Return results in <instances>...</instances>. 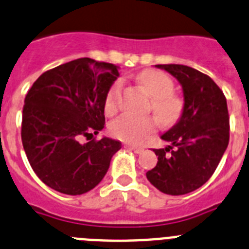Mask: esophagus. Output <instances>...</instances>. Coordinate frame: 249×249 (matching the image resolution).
<instances>
[{"instance_id":"obj_1","label":"esophagus","mask_w":249,"mask_h":249,"mask_svg":"<svg viewBox=\"0 0 249 249\" xmlns=\"http://www.w3.org/2000/svg\"><path fill=\"white\" fill-rule=\"evenodd\" d=\"M128 147L132 149V151L135 152V153H141V152L143 151V148H142V147L135 146V144H128Z\"/></svg>"}]
</instances>
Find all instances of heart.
<instances>
[{
    "label": "heart",
    "mask_w": 249,
    "mask_h": 249,
    "mask_svg": "<svg viewBox=\"0 0 249 249\" xmlns=\"http://www.w3.org/2000/svg\"><path fill=\"white\" fill-rule=\"evenodd\" d=\"M138 81L152 97V108L160 122L169 124L181 114L182 102L173 96V82L166 73L156 70H146L138 74ZM121 81H116L106 94L105 108L108 114L117 111L121 93ZM156 129V120L152 117H137L122 114L109 124L112 136L124 142L140 143Z\"/></svg>",
    "instance_id": "obj_1"
}]
</instances>
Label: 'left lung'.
<instances>
[{
  "instance_id": "1",
  "label": "left lung",
  "mask_w": 249,
  "mask_h": 249,
  "mask_svg": "<svg viewBox=\"0 0 249 249\" xmlns=\"http://www.w3.org/2000/svg\"><path fill=\"white\" fill-rule=\"evenodd\" d=\"M156 67L171 73L179 82L184 102L177 122L160 136L171 144L164 149H153L158 162L146 176L160 192L186 195L210 179L227 149V101L214 81L195 68L183 65Z\"/></svg>"
}]
</instances>
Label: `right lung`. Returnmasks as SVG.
Segmentation results:
<instances>
[{"mask_svg":"<svg viewBox=\"0 0 249 249\" xmlns=\"http://www.w3.org/2000/svg\"><path fill=\"white\" fill-rule=\"evenodd\" d=\"M120 67L78 58L45 72L32 85L22 114V143L45 184L65 195L93 190L122 143L81 140L105 127V100Z\"/></svg>","mask_w":249,"mask_h":249,"instance_id":"right-lung-1","label":"right lung"}]
</instances>
